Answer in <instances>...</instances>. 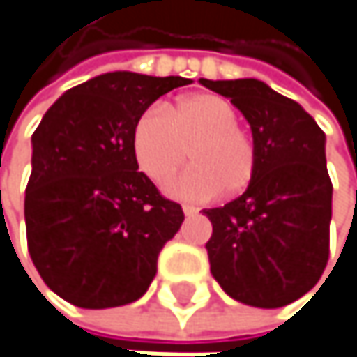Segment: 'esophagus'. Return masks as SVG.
Instances as JSON below:
<instances>
[{
	"label": "esophagus",
	"instance_id": "34e87169",
	"mask_svg": "<svg viewBox=\"0 0 357 357\" xmlns=\"http://www.w3.org/2000/svg\"><path fill=\"white\" fill-rule=\"evenodd\" d=\"M183 214H185V216H196V214H198V208H194V206H183Z\"/></svg>",
	"mask_w": 357,
	"mask_h": 357
}]
</instances>
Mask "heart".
I'll use <instances>...</instances> for the list:
<instances>
[{"mask_svg": "<svg viewBox=\"0 0 357 357\" xmlns=\"http://www.w3.org/2000/svg\"><path fill=\"white\" fill-rule=\"evenodd\" d=\"M190 151L192 167L169 188L178 199L234 198L257 176L255 137L238 125L236 109L218 95L198 93L179 98L161 111L139 116L133 153L139 169L165 188L183 167Z\"/></svg>", "mask_w": 357, "mask_h": 357, "instance_id": "b5f03b06", "label": "heart"}]
</instances>
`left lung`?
Returning a JSON list of instances; mask_svg holds the SVG:
<instances>
[{
	"label": "left lung",
	"instance_id": "8db88e82",
	"mask_svg": "<svg viewBox=\"0 0 357 357\" xmlns=\"http://www.w3.org/2000/svg\"><path fill=\"white\" fill-rule=\"evenodd\" d=\"M199 84L230 98L250 125L259 169L241 198L204 210L210 271L224 293L277 309L311 291L329 259L331 179L325 133L305 109L257 78Z\"/></svg>",
	"mask_w": 357,
	"mask_h": 357
}]
</instances>
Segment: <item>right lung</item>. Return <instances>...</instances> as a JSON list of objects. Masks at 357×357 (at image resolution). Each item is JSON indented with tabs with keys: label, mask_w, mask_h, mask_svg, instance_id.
<instances>
[{
	"label": "right lung",
	"mask_w": 357,
	"mask_h": 357,
	"mask_svg": "<svg viewBox=\"0 0 357 357\" xmlns=\"http://www.w3.org/2000/svg\"><path fill=\"white\" fill-rule=\"evenodd\" d=\"M190 82L100 74L66 91L42 116L32 135L26 232L40 277L64 301L107 309L149 289L183 212L139 172L133 131L159 96Z\"/></svg>",
	"instance_id": "1"
}]
</instances>
